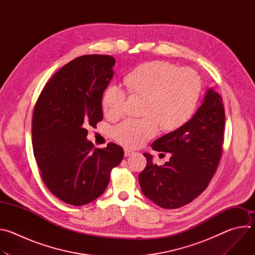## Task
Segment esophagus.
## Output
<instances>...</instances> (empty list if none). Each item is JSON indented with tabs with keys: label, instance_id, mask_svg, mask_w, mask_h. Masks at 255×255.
I'll list each match as a JSON object with an SVG mask.
<instances>
[{
	"label": "esophagus",
	"instance_id": "esophagus-1",
	"mask_svg": "<svg viewBox=\"0 0 255 255\" xmlns=\"http://www.w3.org/2000/svg\"><path fill=\"white\" fill-rule=\"evenodd\" d=\"M133 153H134V151H132V150H130V149H125V150H124V154H125L126 157L132 155Z\"/></svg>",
	"mask_w": 255,
	"mask_h": 255
}]
</instances>
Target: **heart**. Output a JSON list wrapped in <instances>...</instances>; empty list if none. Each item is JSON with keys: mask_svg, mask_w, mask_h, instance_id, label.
<instances>
[{"mask_svg": "<svg viewBox=\"0 0 255 255\" xmlns=\"http://www.w3.org/2000/svg\"><path fill=\"white\" fill-rule=\"evenodd\" d=\"M127 92L144 97L140 119H126L112 130L114 139L126 147L137 148L153 138L159 125L165 132L183 127L193 117L200 99L201 79L189 67L153 60L141 63L124 78ZM127 93L117 85L104 92L102 109L108 119L124 113Z\"/></svg>", "mask_w": 255, "mask_h": 255, "instance_id": "obj_1", "label": "heart"}]
</instances>
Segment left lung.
Masks as SVG:
<instances>
[{
  "label": "left lung",
  "instance_id": "left-lung-1",
  "mask_svg": "<svg viewBox=\"0 0 255 255\" xmlns=\"http://www.w3.org/2000/svg\"><path fill=\"white\" fill-rule=\"evenodd\" d=\"M225 111L221 96L213 89L205 95L193 118L152 144V149L170 153L163 165L147 164L139 174L141 191L157 206L176 209L190 204L208 187L219 164L224 139Z\"/></svg>",
  "mask_w": 255,
  "mask_h": 255
}]
</instances>
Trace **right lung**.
<instances>
[{"label":"right lung","mask_w":255,"mask_h":255,"mask_svg":"<svg viewBox=\"0 0 255 255\" xmlns=\"http://www.w3.org/2000/svg\"><path fill=\"white\" fill-rule=\"evenodd\" d=\"M115 63L110 55L75 58L46 83L34 107L32 146L41 178L55 197L72 206L99 198L124 156L115 143L101 149L87 140V128L103 120V93Z\"/></svg>","instance_id":"add662e5"}]
</instances>
